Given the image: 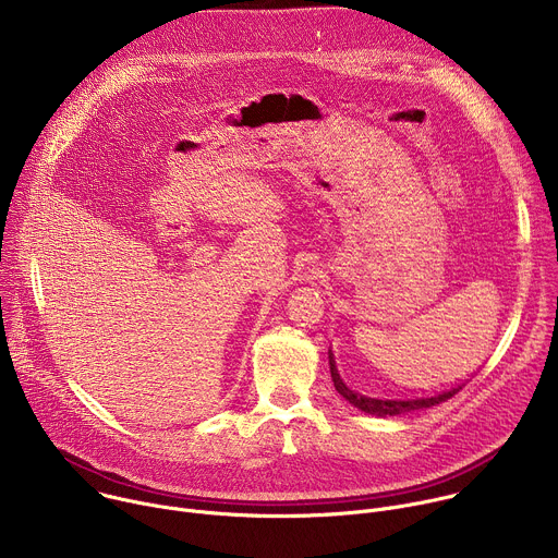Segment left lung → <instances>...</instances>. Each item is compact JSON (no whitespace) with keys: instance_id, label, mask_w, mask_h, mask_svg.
Listing matches in <instances>:
<instances>
[{"instance_id":"1","label":"left lung","mask_w":558,"mask_h":558,"mask_svg":"<svg viewBox=\"0 0 558 558\" xmlns=\"http://www.w3.org/2000/svg\"><path fill=\"white\" fill-rule=\"evenodd\" d=\"M329 366H331V377H333V386L336 390L344 397V400L368 413V415H375V417H392V415H404V413H411V411H420V409H430V407H437L446 400H450L452 395H457L465 384H454L452 388L448 390H441V392H435V395H426V397H413V400H379V397H371V395H362L357 390H351L340 373H338V366H336V360H333V353L329 351Z\"/></svg>"}]
</instances>
